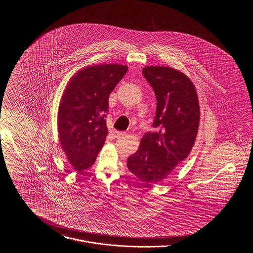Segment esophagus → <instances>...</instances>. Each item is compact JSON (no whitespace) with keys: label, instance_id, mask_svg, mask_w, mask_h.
Wrapping results in <instances>:
<instances>
[{"label":"esophagus","instance_id":"obj_1","mask_svg":"<svg viewBox=\"0 0 253 253\" xmlns=\"http://www.w3.org/2000/svg\"><path fill=\"white\" fill-rule=\"evenodd\" d=\"M125 132H114V135H115V137H117V138H119V137H121V136H123V135H125Z\"/></svg>","mask_w":253,"mask_h":253}]
</instances>
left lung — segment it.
<instances>
[{"mask_svg": "<svg viewBox=\"0 0 253 253\" xmlns=\"http://www.w3.org/2000/svg\"><path fill=\"white\" fill-rule=\"evenodd\" d=\"M143 76L157 96L152 126L127 167L146 186L165 179L190 155L199 126L200 108L192 81L171 67L147 66Z\"/></svg>", "mask_w": 253, "mask_h": 253, "instance_id": "left-lung-1", "label": "left lung"}]
</instances>
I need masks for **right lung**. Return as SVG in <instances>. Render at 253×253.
Masks as SVG:
<instances>
[{"label":"right lung","mask_w":253,"mask_h":253,"mask_svg":"<svg viewBox=\"0 0 253 253\" xmlns=\"http://www.w3.org/2000/svg\"><path fill=\"white\" fill-rule=\"evenodd\" d=\"M128 70L112 63L93 65L76 73L66 86L58 111L62 150L73 169L91 167L108 134L109 96Z\"/></svg>","instance_id":"1"}]
</instances>
